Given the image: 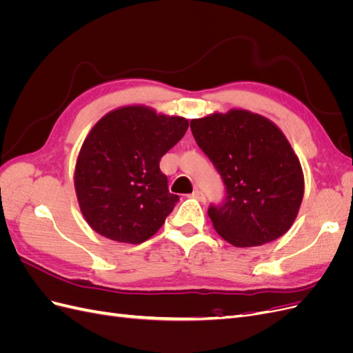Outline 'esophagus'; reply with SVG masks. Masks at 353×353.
I'll list each match as a JSON object with an SVG mask.
<instances>
[{
  "instance_id": "1",
  "label": "esophagus",
  "mask_w": 353,
  "mask_h": 353,
  "mask_svg": "<svg viewBox=\"0 0 353 353\" xmlns=\"http://www.w3.org/2000/svg\"><path fill=\"white\" fill-rule=\"evenodd\" d=\"M191 197L199 199V200H205V194H203L200 190H194V191H193V194H191Z\"/></svg>"
}]
</instances>
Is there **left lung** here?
Segmentation results:
<instances>
[{
	"label": "left lung",
	"instance_id": "1",
	"mask_svg": "<svg viewBox=\"0 0 353 353\" xmlns=\"http://www.w3.org/2000/svg\"><path fill=\"white\" fill-rule=\"evenodd\" d=\"M190 128L225 184V200L208 210L219 236L236 248L284 236L302 205L305 179L280 128L243 109L193 119Z\"/></svg>",
	"mask_w": 353,
	"mask_h": 353
}]
</instances>
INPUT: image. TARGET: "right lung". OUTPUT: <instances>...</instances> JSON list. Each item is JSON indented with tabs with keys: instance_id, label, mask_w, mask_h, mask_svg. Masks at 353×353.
Segmentation results:
<instances>
[{
	"instance_id": "right-lung-1",
	"label": "right lung",
	"mask_w": 353,
	"mask_h": 353,
	"mask_svg": "<svg viewBox=\"0 0 353 353\" xmlns=\"http://www.w3.org/2000/svg\"><path fill=\"white\" fill-rule=\"evenodd\" d=\"M188 130L181 116L147 105H125L104 114L81 147L73 183L88 225L117 243L140 244L160 230L176 194L159 168Z\"/></svg>"
}]
</instances>
